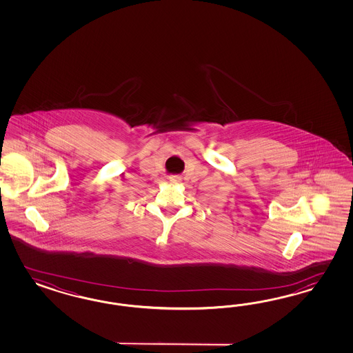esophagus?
I'll return each instance as SVG.
<instances>
[{"label":"esophagus","instance_id":"34e87169","mask_svg":"<svg viewBox=\"0 0 353 353\" xmlns=\"http://www.w3.org/2000/svg\"><path fill=\"white\" fill-rule=\"evenodd\" d=\"M181 180L180 176H170V181L171 182H179Z\"/></svg>","mask_w":353,"mask_h":353}]
</instances>
